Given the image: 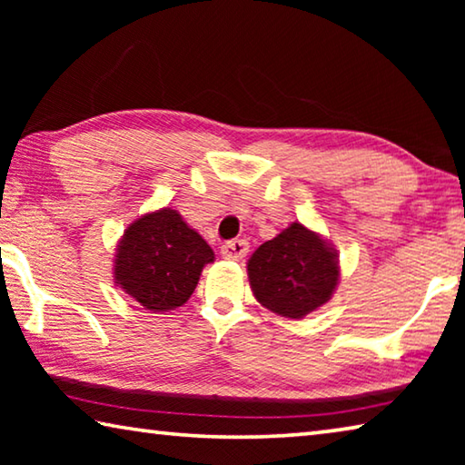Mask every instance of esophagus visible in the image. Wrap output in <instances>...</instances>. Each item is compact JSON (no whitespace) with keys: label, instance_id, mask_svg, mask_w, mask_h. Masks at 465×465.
<instances>
[{"label":"esophagus","instance_id":"1","mask_svg":"<svg viewBox=\"0 0 465 465\" xmlns=\"http://www.w3.org/2000/svg\"><path fill=\"white\" fill-rule=\"evenodd\" d=\"M248 254V242L246 240H230L222 246V256L227 261H242Z\"/></svg>","mask_w":465,"mask_h":465}]
</instances>
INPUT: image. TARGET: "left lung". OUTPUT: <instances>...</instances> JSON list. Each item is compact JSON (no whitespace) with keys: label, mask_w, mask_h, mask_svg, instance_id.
Returning a JSON list of instances; mask_svg holds the SVG:
<instances>
[{"label":"left lung","mask_w":465,"mask_h":465,"mask_svg":"<svg viewBox=\"0 0 465 465\" xmlns=\"http://www.w3.org/2000/svg\"><path fill=\"white\" fill-rule=\"evenodd\" d=\"M338 277L336 250L297 222L264 242L248 261L252 293L266 310L291 320L324 305Z\"/></svg>","instance_id":"1"}]
</instances>
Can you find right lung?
Instances as JSON below:
<instances>
[{
    "instance_id": "obj_1",
    "label": "right lung",
    "mask_w": 465,
    "mask_h": 465,
    "mask_svg": "<svg viewBox=\"0 0 465 465\" xmlns=\"http://www.w3.org/2000/svg\"><path fill=\"white\" fill-rule=\"evenodd\" d=\"M213 250L174 209L133 222L116 248L114 282L149 312H170L188 302Z\"/></svg>"
}]
</instances>
